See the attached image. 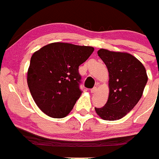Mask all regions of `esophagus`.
Here are the masks:
<instances>
[{"label":"esophagus","instance_id":"esophagus-1","mask_svg":"<svg viewBox=\"0 0 159 159\" xmlns=\"http://www.w3.org/2000/svg\"><path fill=\"white\" fill-rule=\"evenodd\" d=\"M96 91H97L96 87H95V88H93L92 89H91V92H92V93H95V92H96Z\"/></svg>","mask_w":159,"mask_h":159}]
</instances>
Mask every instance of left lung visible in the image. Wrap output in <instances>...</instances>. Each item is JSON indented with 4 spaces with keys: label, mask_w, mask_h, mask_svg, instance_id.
Wrapping results in <instances>:
<instances>
[{
    "label": "left lung",
    "mask_w": 159,
    "mask_h": 159,
    "mask_svg": "<svg viewBox=\"0 0 159 159\" xmlns=\"http://www.w3.org/2000/svg\"><path fill=\"white\" fill-rule=\"evenodd\" d=\"M97 53L109 72V96L104 106L95 110L104 120H118L141 99L148 80L147 71L139 60L129 53L103 48Z\"/></svg>",
    "instance_id": "obj_1"
}]
</instances>
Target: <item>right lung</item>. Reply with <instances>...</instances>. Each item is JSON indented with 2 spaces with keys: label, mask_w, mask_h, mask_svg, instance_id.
Returning <instances> with one entry per match:
<instances>
[{
  "label": "right lung",
  "mask_w": 159,
  "mask_h": 159,
  "mask_svg": "<svg viewBox=\"0 0 159 159\" xmlns=\"http://www.w3.org/2000/svg\"><path fill=\"white\" fill-rule=\"evenodd\" d=\"M94 52L91 46L56 42L32 54L27 82L36 104L47 116L65 117L72 110L82 91L79 66Z\"/></svg>",
  "instance_id": "obj_1"
}]
</instances>
